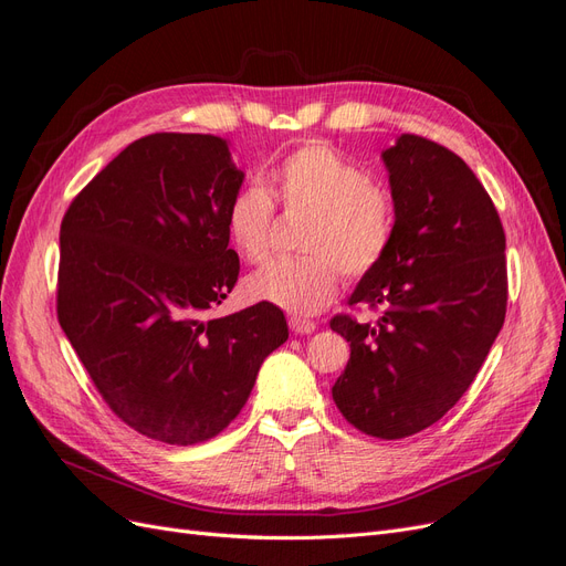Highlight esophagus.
I'll return each mask as SVG.
<instances>
[{
  "instance_id": "obj_1",
  "label": "esophagus",
  "mask_w": 566,
  "mask_h": 566,
  "mask_svg": "<svg viewBox=\"0 0 566 566\" xmlns=\"http://www.w3.org/2000/svg\"><path fill=\"white\" fill-rule=\"evenodd\" d=\"M290 331H293L295 335H312L316 331V323L300 318V316H290Z\"/></svg>"
}]
</instances>
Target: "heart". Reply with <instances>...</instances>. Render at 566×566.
<instances>
[{
    "mask_svg": "<svg viewBox=\"0 0 566 566\" xmlns=\"http://www.w3.org/2000/svg\"><path fill=\"white\" fill-rule=\"evenodd\" d=\"M262 186H241L229 198L224 227L231 248L250 264L266 260L273 229V200L287 210H310L302 250L248 279V297L293 316H314L333 302L342 271L366 276L394 241V202L364 167L325 144H304L287 153Z\"/></svg>",
    "mask_w": 566,
    "mask_h": 566,
    "instance_id": "b5f03b06",
    "label": "heart"
}]
</instances>
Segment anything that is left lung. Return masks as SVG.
I'll use <instances>...</instances> for the list:
<instances>
[{"label": "left lung", "instance_id": "1", "mask_svg": "<svg viewBox=\"0 0 566 566\" xmlns=\"http://www.w3.org/2000/svg\"><path fill=\"white\" fill-rule=\"evenodd\" d=\"M394 241L331 328L352 356L333 385L339 413L378 439H403L458 403L499 337L507 306L505 231L465 160L416 134L382 153Z\"/></svg>", "mask_w": 566, "mask_h": 566}]
</instances>
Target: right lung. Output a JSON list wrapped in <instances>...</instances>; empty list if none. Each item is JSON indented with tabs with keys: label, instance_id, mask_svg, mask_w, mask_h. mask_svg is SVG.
Instances as JSON below:
<instances>
[{
	"label": "right lung",
	"instance_id": "obj_1",
	"mask_svg": "<svg viewBox=\"0 0 566 566\" xmlns=\"http://www.w3.org/2000/svg\"><path fill=\"white\" fill-rule=\"evenodd\" d=\"M243 179L221 136L148 134L61 221V328L113 413L148 439L217 437L287 339L273 304L208 316L241 271L224 210Z\"/></svg>",
	"mask_w": 566,
	"mask_h": 566
}]
</instances>
